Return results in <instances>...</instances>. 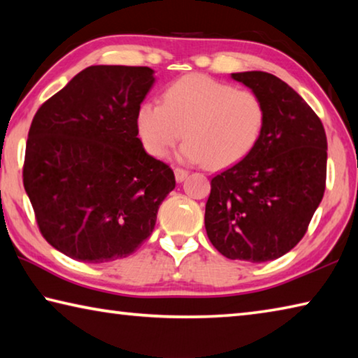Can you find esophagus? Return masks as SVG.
<instances>
[{
	"label": "esophagus",
	"mask_w": 358,
	"mask_h": 358,
	"mask_svg": "<svg viewBox=\"0 0 358 358\" xmlns=\"http://www.w3.org/2000/svg\"><path fill=\"white\" fill-rule=\"evenodd\" d=\"M189 175V172L185 171V169H175V180L181 183V181H185V178Z\"/></svg>",
	"instance_id": "obj_1"
}]
</instances>
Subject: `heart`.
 <instances>
[{"instance_id":"b5f03b06","label":"heart","mask_w":358,"mask_h":358,"mask_svg":"<svg viewBox=\"0 0 358 358\" xmlns=\"http://www.w3.org/2000/svg\"><path fill=\"white\" fill-rule=\"evenodd\" d=\"M265 107L256 93L192 74L169 85L162 104L147 101L137 110V131L150 155L162 157L185 136L178 159L224 167L257 143Z\"/></svg>"}]
</instances>
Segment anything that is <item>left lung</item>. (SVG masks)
<instances>
[{
  "label": "left lung",
  "instance_id": "obj_1",
  "mask_svg": "<svg viewBox=\"0 0 358 358\" xmlns=\"http://www.w3.org/2000/svg\"><path fill=\"white\" fill-rule=\"evenodd\" d=\"M265 107L257 143L211 180L205 229L217 251L260 264L284 256L306 234L325 191L327 137L313 108L262 71L234 72Z\"/></svg>",
  "mask_w": 358,
  "mask_h": 358
}]
</instances>
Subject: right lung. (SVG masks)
Returning <instances> with one entry per match:
<instances>
[{"label":"right lung","mask_w":358,"mask_h":358,"mask_svg":"<svg viewBox=\"0 0 358 358\" xmlns=\"http://www.w3.org/2000/svg\"><path fill=\"white\" fill-rule=\"evenodd\" d=\"M155 82L150 68L90 66L34 115L23 186L44 238L78 262L128 257L173 191L172 169L137 137Z\"/></svg>","instance_id":"right-lung-1"}]
</instances>
